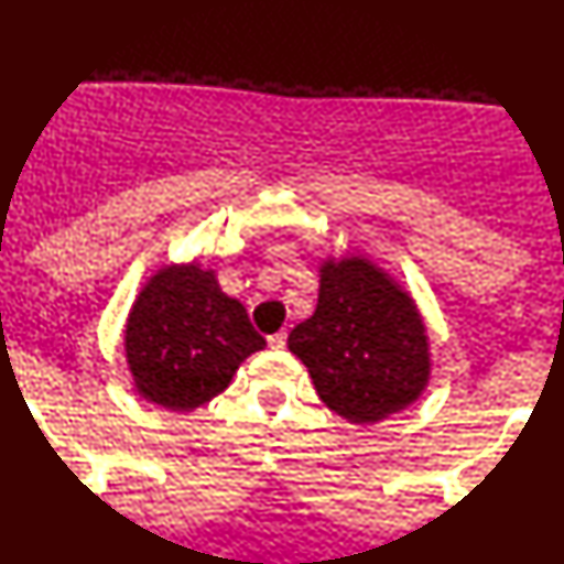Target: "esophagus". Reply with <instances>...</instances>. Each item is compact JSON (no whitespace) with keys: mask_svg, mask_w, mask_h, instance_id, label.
I'll list each match as a JSON object with an SVG mask.
<instances>
[{"mask_svg":"<svg viewBox=\"0 0 564 564\" xmlns=\"http://www.w3.org/2000/svg\"><path fill=\"white\" fill-rule=\"evenodd\" d=\"M268 346L273 348V351H281V348H286V333H273L268 335Z\"/></svg>","mask_w":564,"mask_h":564,"instance_id":"34e87169","label":"esophagus"}]
</instances>
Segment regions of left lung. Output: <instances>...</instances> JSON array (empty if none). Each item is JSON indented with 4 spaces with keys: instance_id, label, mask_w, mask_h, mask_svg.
I'll return each mask as SVG.
<instances>
[{
    "instance_id": "1",
    "label": "left lung",
    "mask_w": 564,
    "mask_h": 564,
    "mask_svg": "<svg viewBox=\"0 0 564 564\" xmlns=\"http://www.w3.org/2000/svg\"><path fill=\"white\" fill-rule=\"evenodd\" d=\"M327 409L375 424L422 393L426 333L411 299L361 258L325 262L315 315L289 335Z\"/></svg>"
}]
</instances>
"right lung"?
Instances as JSON below:
<instances>
[{
  "label": "right lung",
  "instance_id": "obj_1",
  "mask_svg": "<svg viewBox=\"0 0 564 564\" xmlns=\"http://www.w3.org/2000/svg\"><path fill=\"white\" fill-rule=\"evenodd\" d=\"M127 361L148 401L192 411L229 388L234 372L265 338L245 306L197 265L151 278L127 319Z\"/></svg>",
  "mask_w": 564,
  "mask_h": 564
}]
</instances>
